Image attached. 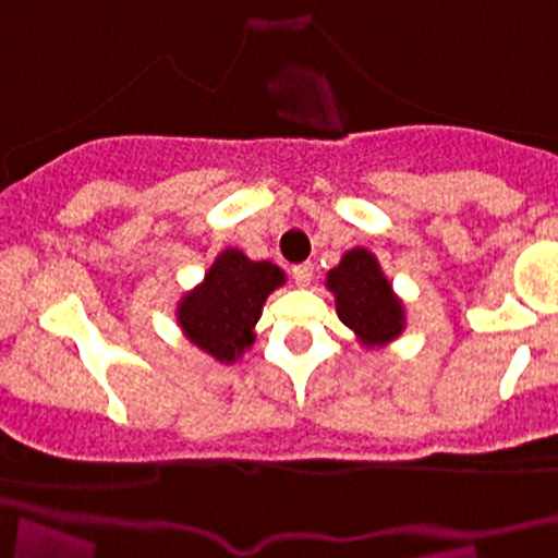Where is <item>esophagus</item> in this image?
Listing matches in <instances>:
<instances>
[{
    "instance_id": "1",
    "label": "esophagus",
    "mask_w": 558,
    "mask_h": 558,
    "mask_svg": "<svg viewBox=\"0 0 558 558\" xmlns=\"http://www.w3.org/2000/svg\"><path fill=\"white\" fill-rule=\"evenodd\" d=\"M292 279H295L298 287H308L313 279V263H298V266H292Z\"/></svg>"
}]
</instances>
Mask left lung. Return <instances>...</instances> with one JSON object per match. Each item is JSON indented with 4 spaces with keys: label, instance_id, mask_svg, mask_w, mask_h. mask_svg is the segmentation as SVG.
Here are the masks:
<instances>
[{
    "label": "left lung",
    "instance_id": "8db88e82",
    "mask_svg": "<svg viewBox=\"0 0 558 558\" xmlns=\"http://www.w3.org/2000/svg\"><path fill=\"white\" fill-rule=\"evenodd\" d=\"M327 287L335 295L337 316L361 345L381 348L403 331V303L381 274L377 255L366 247L348 250L340 266L327 274Z\"/></svg>",
    "mask_w": 558,
    "mask_h": 558
}]
</instances>
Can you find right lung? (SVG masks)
<instances>
[{"label":"right lung","mask_w":558,"mask_h":558,"mask_svg":"<svg viewBox=\"0 0 558 558\" xmlns=\"http://www.w3.org/2000/svg\"><path fill=\"white\" fill-rule=\"evenodd\" d=\"M284 284V271L268 260H250L229 247L213 260L195 290L179 300V327L192 345L221 363H234L255 342L263 303Z\"/></svg>","instance_id":"obj_1"}]
</instances>
